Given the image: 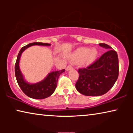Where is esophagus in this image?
Wrapping results in <instances>:
<instances>
[{
    "label": "esophagus",
    "mask_w": 133,
    "mask_h": 133,
    "mask_svg": "<svg viewBox=\"0 0 133 133\" xmlns=\"http://www.w3.org/2000/svg\"><path fill=\"white\" fill-rule=\"evenodd\" d=\"M72 67L71 66V65H68V66L66 68V71H69V70H70L71 69H72Z\"/></svg>",
    "instance_id": "esophagus-1"
}]
</instances>
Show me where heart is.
I'll list each match as a JSON object with an SVG mask.
<instances>
[{
  "label": "heart",
  "mask_w": 133,
  "mask_h": 133,
  "mask_svg": "<svg viewBox=\"0 0 133 133\" xmlns=\"http://www.w3.org/2000/svg\"><path fill=\"white\" fill-rule=\"evenodd\" d=\"M97 55V51L94 49L91 50L90 48L83 47L79 48L72 54V59L74 61L82 60L87 57V61L88 62H92L96 59Z\"/></svg>",
  "instance_id": "1"
}]
</instances>
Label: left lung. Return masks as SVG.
I'll list each match as a JSON object with an SVG mask.
<instances>
[{
    "label": "left lung",
    "mask_w": 133,
    "mask_h": 133,
    "mask_svg": "<svg viewBox=\"0 0 133 133\" xmlns=\"http://www.w3.org/2000/svg\"><path fill=\"white\" fill-rule=\"evenodd\" d=\"M108 50L87 68L78 70L79 79L76 88L80 93L88 96H102L113 87L119 76V59L117 52L110 45L99 43Z\"/></svg>",
    "instance_id": "8db88e82"
}]
</instances>
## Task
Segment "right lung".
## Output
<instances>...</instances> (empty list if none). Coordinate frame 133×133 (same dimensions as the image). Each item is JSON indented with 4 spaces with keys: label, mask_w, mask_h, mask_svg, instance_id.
<instances>
[{
    "label": "right lung",
    "mask_w": 133,
    "mask_h": 133,
    "mask_svg": "<svg viewBox=\"0 0 133 133\" xmlns=\"http://www.w3.org/2000/svg\"><path fill=\"white\" fill-rule=\"evenodd\" d=\"M33 45L50 46L51 44L47 43L34 42L22 47L18 54L15 64V75L18 85L22 91L29 97L34 99H43L50 96L55 91L57 85L59 76L65 71V70L56 71L49 73L44 79L36 83H30L25 81L19 67L20 58L21 54L29 47Z\"/></svg>",
    "instance_id": "add662e5"
}]
</instances>
